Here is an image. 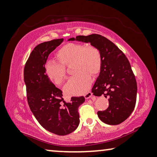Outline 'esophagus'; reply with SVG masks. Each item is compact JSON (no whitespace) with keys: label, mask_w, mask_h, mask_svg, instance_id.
<instances>
[{"label":"esophagus","mask_w":157,"mask_h":157,"mask_svg":"<svg viewBox=\"0 0 157 157\" xmlns=\"http://www.w3.org/2000/svg\"><path fill=\"white\" fill-rule=\"evenodd\" d=\"M93 95V94L91 92H87L86 94H84V98H86V99H89V98H91Z\"/></svg>","instance_id":"34e87169"}]
</instances>
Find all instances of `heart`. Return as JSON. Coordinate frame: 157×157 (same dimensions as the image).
<instances>
[{
	"label": "heart",
	"instance_id": "heart-1",
	"mask_svg": "<svg viewBox=\"0 0 157 157\" xmlns=\"http://www.w3.org/2000/svg\"><path fill=\"white\" fill-rule=\"evenodd\" d=\"M55 57L59 62L47 61L44 65L45 74L52 83L61 85L67 76L65 66L73 63L72 70L75 74L65 86V91L69 95L85 94L91 85V76L96 77L102 69V53L93 44H66L56 52Z\"/></svg>",
	"mask_w": 157,
	"mask_h": 157
}]
</instances>
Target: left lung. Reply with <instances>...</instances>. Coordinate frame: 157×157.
Listing matches in <instances>:
<instances>
[{
    "label": "left lung",
    "mask_w": 157,
    "mask_h": 157,
    "mask_svg": "<svg viewBox=\"0 0 157 157\" xmlns=\"http://www.w3.org/2000/svg\"><path fill=\"white\" fill-rule=\"evenodd\" d=\"M76 40L90 42L102 53V69L91 92L95 96L108 98L109 105L106 110L98 111V117L111 125L123 123L134 111L137 95L136 80L128 59L113 42L100 34L77 36Z\"/></svg>",
    "instance_id": "8db88e82"
}]
</instances>
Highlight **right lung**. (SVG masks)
Here are the masks:
<instances>
[{
	"label": "right lung",
	"instance_id": "right-lung-1",
	"mask_svg": "<svg viewBox=\"0 0 157 157\" xmlns=\"http://www.w3.org/2000/svg\"><path fill=\"white\" fill-rule=\"evenodd\" d=\"M63 41V38L53 39L37 45L24 67L26 94L31 111L44 129L59 136L77 129L79 123L78 107L85 101L84 97L80 96L72 97L69 102H64L62 90L45 74L48 57Z\"/></svg>",
	"mask_w": 157,
	"mask_h": 157
}]
</instances>
